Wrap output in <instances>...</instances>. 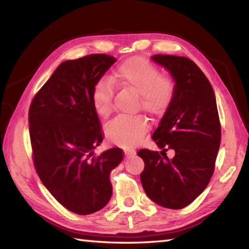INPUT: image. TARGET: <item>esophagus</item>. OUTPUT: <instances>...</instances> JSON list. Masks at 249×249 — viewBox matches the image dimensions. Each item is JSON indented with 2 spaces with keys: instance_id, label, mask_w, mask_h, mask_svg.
Returning <instances> with one entry per match:
<instances>
[{
  "instance_id": "34e87169",
  "label": "esophagus",
  "mask_w": 249,
  "mask_h": 249,
  "mask_svg": "<svg viewBox=\"0 0 249 249\" xmlns=\"http://www.w3.org/2000/svg\"><path fill=\"white\" fill-rule=\"evenodd\" d=\"M125 155H126V159H129V158L134 155V152H126Z\"/></svg>"
}]
</instances>
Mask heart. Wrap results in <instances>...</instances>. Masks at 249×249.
I'll list each match as a JSON object with an SVG mask.
<instances>
[{
	"label": "heart",
	"mask_w": 249,
	"mask_h": 249,
	"mask_svg": "<svg viewBox=\"0 0 249 249\" xmlns=\"http://www.w3.org/2000/svg\"><path fill=\"white\" fill-rule=\"evenodd\" d=\"M113 85L127 88L139 94L140 106L152 115L168 111L175 97L176 83L146 58L134 57L122 63L110 76L93 86L91 102L97 114L107 117L113 111ZM148 122L142 115L119 116L107 125L106 134L113 143L135 147L148 130Z\"/></svg>",
	"instance_id": "obj_1"
}]
</instances>
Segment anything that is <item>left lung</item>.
Returning a JSON list of instances; mask_svg holds the SVG:
<instances>
[{"mask_svg":"<svg viewBox=\"0 0 249 249\" xmlns=\"http://www.w3.org/2000/svg\"><path fill=\"white\" fill-rule=\"evenodd\" d=\"M176 83L175 97L153 132L161 152L140 149L144 162L142 187L152 201L169 209H182L205 191L214 171L221 142V125L210 81L185 56L156 54ZM172 148L173 160L166 157Z\"/></svg>","mask_w":249,"mask_h":249,"instance_id":"1","label":"left lung"}]
</instances>
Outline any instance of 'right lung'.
<instances>
[{
    "mask_svg": "<svg viewBox=\"0 0 249 249\" xmlns=\"http://www.w3.org/2000/svg\"><path fill=\"white\" fill-rule=\"evenodd\" d=\"M114 62L116 58L107 54L63 62L29 107L37 174L62 206L81 215L99 211L109 202L110 173L123 160L120 148L93 155L103 133L91 102L92 88Z\"/></svg>",
    "mask_w": 249,
    "mask_h": 249,
    "instance_id": "add662e5",
    "label": "right lung"
}]
</instances>
